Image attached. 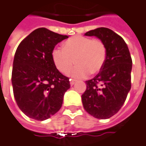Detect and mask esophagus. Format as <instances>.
Masks as SVG:
<instances>
[{
    "instance_id": "34e87169",
    "label": "esophagus",
    "mask_w": 146,
    "mask_h": 146,
    "mask_svg": "<svg viewBox=\"0 0 146 146\" xmlns=\"http://www.w3.org/2000/svg\"><path fill=\"white\" fill-rule=\"evenodd\" d=\"M75 83V80H74V79H70V84H71V86H73V85H74Z\"/></svg>"
}]
</instances>
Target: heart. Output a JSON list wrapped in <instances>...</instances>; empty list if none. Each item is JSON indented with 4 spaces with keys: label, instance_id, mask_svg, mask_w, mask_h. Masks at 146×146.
<instances>
[{
    "label": "heart",
    "instance_id": "b5f03b06",
    "mask_svg": "<svg viewBox=\"0 0 146 146\" xmlns=\"http://www.w3.org/2000/svg\"><path fill=\"white\" fill-rule=\"evenodd\" d=\"M106 48L98 39L76 36L67 40L63 48H56L52 52L55 66L63 74H67L74 64L76 67L69 73L75 79L85 78L90 73L97 74L104 66Z\"/></svg>",
    "mask_w": 146,
    "mask_h": 146
}]
</instances>
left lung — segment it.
Returning <instances> with one entry per match:
<instances>
[{
	"instance_id": "left-lung-1",
	"label": "left lung",
	"mask_w": 146,
	"mask_h": 146,
	"mask_svg": "<svg viewBox=\"0 0 146 146\" xmlns=\"http://www.w3.org/2000/svg\"><path fill=\"white\" fill-rule=\"evenodd\" d=\"M102 40L106 48L104 66L94 78L86 81L82 94L84 109L98 119L112 117L121 109L131 88L132 59L124 40L107 28L85 33Z\"/></svg>"
}]
</instances>
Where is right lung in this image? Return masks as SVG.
Wrapping results in <instances>:
<instances>
[{
    "mask_svg": "<svg viewBox=\"0 0 146 146\" xmlns=\"http://www.w3.org/2000/svg\"><path fill=\"white\" fill-rule=\"evenodd\" d=\"M68 38L45 28L34 30L16 51L12 71L15 100L28 117L44 121L57 113L63 95L70 88L69 79L56 68L52 52Z\"/></svg>",
    "mask_w": 146,
    "mask_h": 146,
    "instance_id": "right-lung-1",
    "label": "right lung"
}]
</instances>
